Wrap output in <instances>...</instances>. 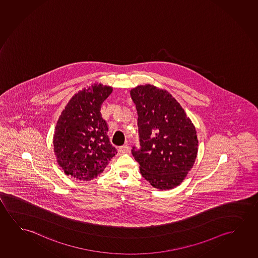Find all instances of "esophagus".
<instances>
[{
  "instance_id": "34e87169",
  "label": "esophagus",
  "mask_w": 258,
  "mask_h": 258,
  "mask_svg": "<svg viewBox=\"0 0 258 258\" xmlns=\"http://www.w3.org/2000/svg\"><path fill=\"white\" fill-rule=\"evenodd\" d=\"M129 152H130V149H129L127 145L122 146V147H120L118 149V153L120 155L121 154H124V153H129Z\"/></svg>"
}]
</instances>
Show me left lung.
I'll use <instances>...</instances> for the list:
<instances>
[{
    "instance_id": "8db88e82",
    "label": "left lung",
    "mask_w": 258,
    "mask_h": 258,
    "mask_svg": "<svg viewBox=\"0 0 258 258\" xmlns=\"http://www.w3.org/2000/svg\"><path fill=\"white\" fill-rule=\"evenodd\" d=\"M138 114L140 149L132 154L140 172L153 187L179 185L192 168L198 152L196 127L168 91L151 84L130 90Z\"/></svg>"
}]
</instances>
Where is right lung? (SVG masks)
<instances>
[{
	"label": "right lung",
	"instance_id": "add662e5",
	"mask_svg": "<svg viewBox=\"0 0 258 258\" xmlns=\"http://www.w3.org/2000/svg\"><path fill=\"white\" fill-rule=\"evenodd\" d=\"M113 88L94 83L72 97L54 128L53 152L67 176L80 181L94 179L115 155L100 113Z\"/></svg>",
	"mask_w": 258,
	"mask_h": 258
}]
</instances>
